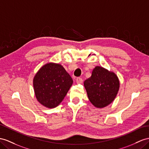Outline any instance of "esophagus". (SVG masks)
Returning <instances> with one entry per match:
<instances>
[{
  "label": "esophagus",
  "mask_w": 149,
  "mask_h": 149,
  "mask_svg": "<svg viewBox=\"0 0 149 149\" xmlns=\"http://www.w3.org/2000/svg\"><path fill=\"white\" fill-rule=\"evenodd\" d=\"M76 82L77 84H82L83 82V80L81 77H77L76 79Z\"/></svg>",
  "instance_id": "1"
}]
</instances>
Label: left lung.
I'll return each instance as SVG.
<instances>
[{
  "mask_svg": "<svg viewBox=\"0 0 149 149\" xmlns=\"http://www.w3.org/2000/svg\"><path fill=\"white\" fill-rule=\"evenodd\" d=\"M84 84L91 103L100 108L111 103L120 88L116 75L99 66L94 68L91 77Z\"/></svg>",
  "mask_w": 149,
  "mask_h": 149,
  "instance_id": "1",
  "label": "left lung"
}]
</instances>
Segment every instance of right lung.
Wrapping results in <instances>:
<instances>
[{
    "instance_id": "1",
    "label": "right lung",
    "mask_w": 149,
    "mask_h": 149,
    "mask_svg": "<svg viewBox=\"0 0 149 149\" xmlns=\"http://www.w3.org/2000/svg\"><path fill=\"white\" fill-rule=\"evenodd\" d=\"M73 83L70 75L60 64L45 65L33 79L37 100L46 107L53 108L63 101Z\"/></svg>"
}]
</instances>
